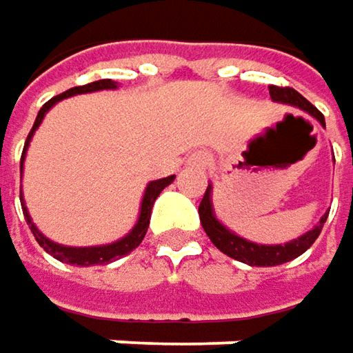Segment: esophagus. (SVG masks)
Masks as SVG:
<instances>
[{
  "mask_svg": "<svg viewBox=\"0 0 353 353\" xmlns=\"http://www.w3.org/2000/svg\"><path fill=\"white\" fill-rule=\"evenodd\" d=\"M208 165H210V154H208L206 150H194V152L188 157V167L190 168L203 170V168H208Z\"/></svg>",
  "mask_w": 353,
  "mask_h": 353,
  "instance_id": "1",
  "label": "esophagus"
}]
</instances>
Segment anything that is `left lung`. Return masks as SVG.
Wrapping results in <instances>:
<instances>
[{
	"instance_id": "8db88e82",
	"label": "left lung",
	"mask_w": 353,
	"mask_h": 353,
	"mask_svg": "<svg viewBox=\"0 0 353 353\" xmlns=\"http://www.w3.org/2000/svg\"><path fill=\"white\" fill-rule=\"evenodd\" d=\"M270 97L278 103H288L294 107H300L304 111H308L310 115H314L322 125H324V115L310 103L308 99L302 97L296 89L292 87H278V85H270L268 87ZM199 216H201V224H203L206 236L210 238V242L224 252L226 256L234 258L238 262L250 264V266H278L284 262H290L294 258H298L300 254H304L310 246L316 242V238L320 236L322 226L326 222L327 214L322 216V221L318 226H314L310 232H306L304 236L296 238L288 244H276V246H264V244H254L248 242L244 238L232 234L230 230H226L221 222L214 219L212 214V203H210V186L204 190V196L201 204H199Z\"/></svg>"
}]
</instances>
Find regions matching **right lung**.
Segmentation results:
<instances>
[{"label":"right lung","mask_w":353,"mask_h":353,"mask_svg":"<svg viewBox=\"0 0 353 353\" xmlns=\"http://www.w3.org/2000/svg\"><path fill=\"white\" fill-rule=\"evenodd\" d=\"M115 87H117L115 81L101 79V81H93V83H87V85L73 87V89L65 91V93L57 95V97L49 99L43 107L39 109L37 119H35V123H33V129H31V131H29V134H27L26 147H23V152H21V167H23V157H26L27 145H29V141H31L33 132H35V129L39 127V123L43 121L45 113H47V111H49V109H51V107L57 103V101H61V99H65V97H71V95H79V93H91V91H101V89H115ZM172 181H174V174H170V176H167V179H161V181H152V183H149L147 190H145V196H143V204H141V216H139L137 226H134L131 232L123 238V240L113 242V244H107V246L69 248V246L55 244V242L47 240V238H45L43 234L37 230V228H35V224L31 222L29 214H27L26 204H21V206H23V214H26V221H27V224H29V228H31V232H33V236H35V240L39 242V246L43 248L45 252H49V254L53 256V258H57L59 262H65V264H75V266H95V264H107V262L119 260L121 256L132 252V250H134V248H137V246L143 242V238H145V234H147V228H149L152 204H154V201H157V196L163 192V188L170 185ZM19 199L23 201L21 192H19Z\"/></svg>","instance_id":"1"}]
</instances>
